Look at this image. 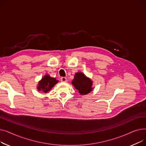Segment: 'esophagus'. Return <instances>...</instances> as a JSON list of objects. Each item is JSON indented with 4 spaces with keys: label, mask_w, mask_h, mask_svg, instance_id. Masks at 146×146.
I'll return each mask as SVG.
<instances>
[{
    "label": "esophagus",
    "mask_w": 146,
    "mask_h": 146,
    "mask_svg": "<svg viewBox=\"0 0 146 146\" xmlns=\"http://www.w3.org/2000/svg\"><path fill=\"white\" fill-rule=\"evenodd\" d=\"M61 82H67V78L65 77H62L61 78Z\"/></svg>",
    "instance_id": "obj_1"
}]
</instances>
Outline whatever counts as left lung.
I'll return each instance as SVG.
<instances>
[{
  "label": "left lung",
  "mask_w": 146,
  "mask_h": 146,
  "mask_svg": "<svg viewBox=\"0 0 146 146\" xmlns=\"http://www.w3.org/2000/svg\"><path fill=\"white\" fill-rule=\"evenodd\" d=\"M74 87L80 95H86L92 90V81L81 72L76 73L72 82Z\"/></svg>",
  "instance_id": "1"
}]
</instances>
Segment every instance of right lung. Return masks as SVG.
<instances>
[{
    "instance_id": "right-lung-1",
    "label": "right lung",
    "mask_w": 146,
    "mask_h": 146,
    "mask_svg": "<svg viewBox=\"0 0 146 146\" xmlns=\"http://www.w3.org/2000/svg\"><path fill=\"white\" fill-rule=\"evenodd\" d=\"M58 82V81L56 78H51L48 74H46L38 82L37 89L43 93H47Z\"/></svg>"
}]
</instances>
